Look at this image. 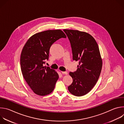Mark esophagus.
Returning a JSON list of instances; mask_svg holds the SVG:
<instances>
[{"instance_id": "esophagus-1", "label": "esophagus", "mask_w": 124, "mask_h": 124, "mask_svg": "<svg viewBox=\"0 0 124 124\" xmlns=\"http://www.w3.org/2000/svg\"><path fill=\"white\" fill-rule=\"evenodd\" d=\"M61 73H62V74H65V75H68V74L67 72H63V71H62Z\"/></svg>"}]
</instances>
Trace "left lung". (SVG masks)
Listing matches in <instances>:
<instances>
[{
    "mask_svg": "<svg viewBox=\"0 0 124 124\" xmlns=\"http://www.w3.org/2000/svg\"><path fill=\"white\" fill-rule=\"evenodd\" d=\"M71 46L73 59L79 61L76 72H70L73 81L69 92L76 96L89 93L96 84L102 68L98 45L91 35L76 30L64 29Z\"/></svg>",
    "mask_w": 124,
    "mask_h": 124,
    "instance_id": "left-lung-1",
    "label": "left lung"
}]
</instances>
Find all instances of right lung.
Returning <instances> with one entry per match:
<instances>
[{
    "label": "right lung",
    "instance_id": "add662e5",
    "mask_svg": "<svg viewBox=\"0 0 124 124\" xmlns=\"http://www.w3.org/2000/svg\"><path fill=\"white\" fill-rule=\"evenodd\" d=\"M66 38L60 29L48 30L33 35L24 46L21 55L22 72L34 93L39 96L51 93L59 76L54 70L44 66L48 59L49 49L55 41Z\"/></svg>",
    "mask_w": 124,
    "mask_h": 124
}]
</instances>
